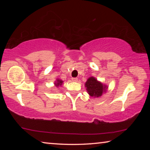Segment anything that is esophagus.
<instances>
[{"label":"esophagus","instance_id":"esophagus-1","mask_svg":"<svg viewBox=\"0 0 150 150\" xmlns=\"http://www.w3.org/2000/svg\"><path fill=\"white\" fill-rule=\"evenodd\" d=\"M71 80H72V81H73V82H77L78 79H77V78H72Z\"/></svg>","mask_w":150,"mask_h":150}]
</instances>
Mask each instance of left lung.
I'll use <instances>...</instances> for the list:
<instances>
[{"label": "left lung", "instance_id": "left-lung-1", "mask_svg": "<svg viewBox=\"0 0 150 150\" xmlns=\"http://www.w3.org/2000/svg\"><path fill=\"white\" fill-rule=\"evenodd\" d=\"M85 86L89 96L94 98L100 97L104 93L107 91L108 88L107 85L103 84L93 76L87 80Z\"/></svg>", "mask_w": 150, "mask_h": 150}]
</instances>
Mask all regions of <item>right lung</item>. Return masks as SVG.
Masks as SVG:
<instances>
[{"label": "right lung", "mask_w": 150, "mask_h": 150, "mask_svg": "<svg viewBox=\"0 0 150 150\" xmlns=\"http://www.w3.org/2000/svg\"><path fill=\"white\" fill-rule=\"evenodd\" d=\"M63 83V81L60 79H57L56 81L54 82V85L56 87H61V86H62V84Z\"/></svg>", "instance_id": "right-lung-1"}]
</instances>
